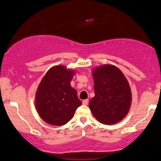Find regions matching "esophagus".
Wrapping results in <instances>:
<instances>
[{"mask_svg": "<svg viewBox=\"0 0 161 161\" xmlns=\"http://www.w3.org/2000/svg\"><path fill=\"white\" fill-rule=\"evenodd\" d=\"M88 99L83 100V105L86 106V105H88Z\"/></svg>", "mask_w": 161, "mask_h": 161, "instance_id": "34e87169", "label": "esophagus"}]
</instances>
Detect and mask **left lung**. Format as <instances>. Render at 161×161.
Instances as JSON below:
<instances>
[{"instance_id": "obj_1", "label": "left lung", "mask_w": 161, "mask_h": 161, "mask_svg": "<svg viewBox=\"0 0 161 161\" xmlns=\"http://www.w3.org/2000/svg\"><path fill=\"white\" fill-rule=\"evenodd\" d=\"M95 96L89 108L98 122L114 125L122 120L129 112L132 92L129 82L117 66L105 64L92 70Z\"/></svg>"}]
</instances>
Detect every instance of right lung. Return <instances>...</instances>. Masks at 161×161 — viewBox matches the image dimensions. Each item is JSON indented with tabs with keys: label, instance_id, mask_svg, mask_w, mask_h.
<instances>
[{
	"label": "right lung",
	"instance_id": "obj_1",
	"mask_svg": "<svg viewBox=\"0 0 161 161\" xmlns=\"http://www.w3.org/2000/svg\"><path fill=\"white\" fill-rule=\"evenodd\" d=\"M75 70L55 65L45 73L35 94V107L46 123L54 126L65 125L82 104L77 91L70 85Z\"/></svg>",
	"mask_w": 161,
	"mask_h": 161
}]
</instances>
